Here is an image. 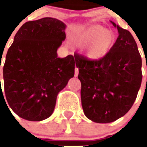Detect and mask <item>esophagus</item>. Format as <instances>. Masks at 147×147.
I'll use <instances>...</instances> for the list:
<instances>
[{"label":"esophagus","mask_w":147,"mask_h":147,"mask_svg":"<svg viewBox=\"0 0 147 147\" xmlns=\"http://www.w3.org/2000/svg\"><path fill=\"white\" fill-rule=\"evenodd\" d=\"M78 75V69L76 66V69H75V77H77Z\"/></svg>","instance_id":"34e87169"}]
</instances>
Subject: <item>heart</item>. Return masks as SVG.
<instances>
[{
    "mask_svg": "<svg viewBox=\"0 0 147 147\" xmlns=\"http://www.w3.org/2000/svg\"><path fill=\"white\" fill-rule=\"evenodd\" d=\"M77 44L85 47L86 55L92 59L104 57L114 43V36L108 30L99 25L92 26L79 33L76 37Z\"/></svg>",
    "mask_w": 147,
    "mask_h": 147,
    "instance_id": "b5f03b06",
    "label": "heart"
}]
</instances>
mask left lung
Masks as SVG:
<instances>
[{
    "label": "left lung",
    "mask_w": 147,
    "mask_h": 147,
    "mask_svg": "<svg viewBox=\"0 0 147 147\" xmlns=\"http://www.w3.org/2000/svg\"><path fill=\"white\" fill-rule=\"evenodd\" d=\"M119 36L99 59L74 54L84 114L96 123L115 121L134 105L142 82V59L131 33L112 22Z\"/></svg>",
    "instance_id": "obj_1"
}]
</instances>
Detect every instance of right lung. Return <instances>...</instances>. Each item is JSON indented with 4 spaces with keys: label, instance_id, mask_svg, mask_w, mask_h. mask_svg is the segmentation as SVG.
I'll list each match as a JSON object with an SVG mask.
<instances>
[{
    "label": "right lung",
    "instance_id": "1",
    "mask_svg": "<svg viewBox=\"0 0 147 147\" xmlns=\"http://www.w3.org/2000/svg\"><path fill=\"white\" fill-rule=\"evenodd\" d=\"M65 29L62 21L51 17L26 22L8 49L3 67L4 96L22 118L40 121L51 116L58 93L74 76L73 55L60 59L56 53L65 39Z\"/></svg>",
    "mask_w": 147,
    "mask_h": 147
}]
</instances>
